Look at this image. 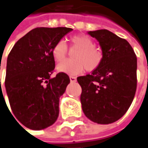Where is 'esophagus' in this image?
<instances>
[{
	"instance_id": "34e87169",
	"label": "esophagus",
	"mask_w": 148,
	"mask_h": 148,
	"mask_svg": "<svg viewBox=\"0 0 148 148\" xmlns=\"http://www.w3.org/2000/svg\"><path fill=\"white\" fill-rule=\"evenodd\" d=\"M69 79H70V82H72V83L76 82V78L74 77V76H70V77H69Z\"/></svg>"
}]
</instances>
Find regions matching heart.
Returning a JSON list of instances; mask_svg holds the SVG:
<instances>
[{
	"mask_svg": "<svg viewBox=\"0 0 148 148\" xmlns=\"http://www.w3.org/2000/svg\"><path fill=\"white\" fill-rule=\"evenodd\" d=\"M70 52L74 60L64 61L69 56V49L62 40L57 42L51 48V55L58 64L57 69L60 72L76 75L83 73L85 69L94 71L102 64L103 52L94 46L93 40L88 35H75L69 38Z\"/></svg>",
	"mask_w": 148,
	"mask_h": 148,
	"instance_id": "1",
	"label": "heart"
}]
</instances>
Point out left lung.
I'll use <instances>...</instances> for the list:
<instances>
[{"label": "left lung", "mask_w": 148, "mask_h": 148, "mask_svg": "<svg viewBox=\"0 0 148 148\" xmlns=\"http://www.w3.org/2000/svg\"><path fill=\"white\" fill-rule=\"evenodd\" d=\"M99 42L103 61L91 74L77 78L82 88L80 101L90 120L108 125L129 110L137 88V56L133 47L106 29L90 31Z\"/></svg>", "instance_id": "obj_1"}]
</instances>
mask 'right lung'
<instances>
[{
    "label": "right lung",
    "instance_id": "1",
    "mask_svg": "<svg viewBox=\"0 0 148 148\" xmlns=\"http://www.w3.org/2000/svg\"><path fill=\"white\" fill-rule=\"evenodd\" d=\"M72 30L34 28L14 44L8 56L5 85L10 108L30 130L46 129L58 118L60 97L70 80L63 72L51 78L55 69L51 48Z\"/></svg>",
    "mask_w": 148,
    "mask_h": 148
}]
</instances>
